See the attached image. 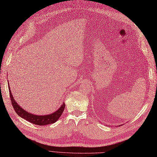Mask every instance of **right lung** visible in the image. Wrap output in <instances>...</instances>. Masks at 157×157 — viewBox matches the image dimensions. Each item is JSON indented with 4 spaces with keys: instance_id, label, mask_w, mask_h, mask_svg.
<instances>
[{
    "instance_id": "obj_1",
    "label": "right lung",
    "mask_w": 157,
    "mask_h": 157,
    "mask_svg": "<svg viewBox=\"0 0 157 157\" xmlns=\"http://www.w3.org/2000/svg\"><path fill=\"white\" fill-rule=\"evenodd\" d=\"M9 93H10V97L12 101V105L13 106V108L14 110L16 112L17 115L21 117V118H24V119L29 121V122L32 123V124L39 125V126H44L52 124L58 121V118L61 115V114L63 113V111H64L65 109V103H63L62 105H61V107L58 109V111H56L54 113H52L50 115H41L38 116L33 115L32 113H28L24 109L21 108L18 104L16 102V101L13 99V98L12 95L10 86H9Z\"/></svg>"
}]
</instances>
